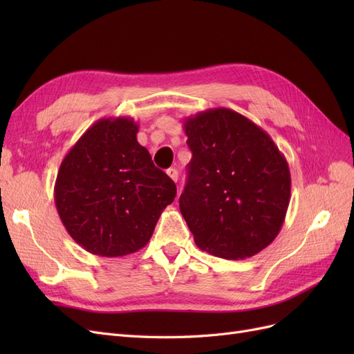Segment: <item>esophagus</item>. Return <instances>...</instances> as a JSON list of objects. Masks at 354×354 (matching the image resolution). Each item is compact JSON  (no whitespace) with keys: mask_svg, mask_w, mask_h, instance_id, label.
Here are the masks:
<instances>
[{"mask_svg":"<svg viewBox=\"0 0 354 354\" xmlns=\"http://www.w3.org/2000/svg\"><path fill=\"white\" fill-rule=\"evenodd\" d=\"M167 174L169 176V178L173 181H177L178 180V171L176 168H168L167 169Z\"/></svg>","mask_w":354,"mask_h":354,"instance_id":"obj_1","label":"esophagus"}]
</instances>
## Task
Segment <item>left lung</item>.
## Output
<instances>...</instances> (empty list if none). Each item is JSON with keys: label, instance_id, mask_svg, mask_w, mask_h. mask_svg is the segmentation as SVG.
<instances>
[{"label": "left lung", "instance_id": "obj_1", "mask_svg": "<svg viewBox=\"0 0 354 354\" xmlns=\"http://www.w3.org/2000/svg\"><path fill=\"white\" fill-rule=\"evenodd\" d=\"M192 151L180 211L202 251L248 259L269 246L285 221L291 174L263 128L226 108L185 120Z\"/></svg>", "mask_w": 354, "mask_h": 354}]
</instances>
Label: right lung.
I'll list each match as a JSON object with an SVG mask.
<instances>
[{"label": "right lung", "instance_id": "1", "mask_svg": "<svg viewBox=\"0 0 354 354\" xmlns=\"http://www.w3.org/2000/svg\"><path fill=\"white\" fill-rule=\"evenodd\" d=\"M133 118L94 122L62 160L55 202L63 226L99 257L133 254L152 238L177 189L137 142Z\"/></svg>", "mask_w": 354, "mask_h": 354}]
</instances>
